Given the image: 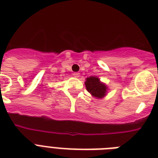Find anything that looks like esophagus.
Wrapping results in <instances>:
<instances>
[{"mask_svg":"<svg viewBox=\"0 0 158 158\" xmlns=\"http://www.w3.org/2000/svg\"><path fill=\"white\" fill-rule=\"evenodd\" d=\"M73 75L75 77H76V78H79V75H80V74H79V72H74L73 73Z\"/></svg>","mask_w":158,"mask_h":158,"instance_id":"34e87169","label":"esophagus"}]
</instances>
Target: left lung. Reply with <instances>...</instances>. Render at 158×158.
Listing matches in <instances>:
<instances>
[{
    "label": "left lung",
    "mask_w": 158,
    "mask_h": 158,
    "mask_svg": "<svg viewBox=\"0 0 158 158\" xmlns=\"http://www.w3.org/2000/svg\"><path fill=\"white\" fill-rule=\"evenodd\" d=\"M86 88L91 94L95 97L101 98L106 93L107 88L104 83L100 82V79L97 77L91 76L87 78L85 82Z\"/></svg>",
    "instance_id": "1"
}]
</instances>
